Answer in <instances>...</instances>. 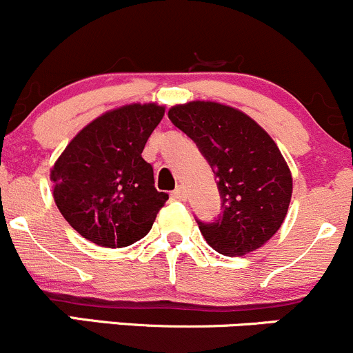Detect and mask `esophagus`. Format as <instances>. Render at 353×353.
<instances>
[{
  "instance_id": "esophagus-1",
  "label": "esophagus",
  "mask_w": 353,
  "mask_h": 353,
  "mask_svg": "<svg viewBox=\"0 0 353 353\" xmlns=\"http://www.w3.org/2000/svg\"><path fill=\"white\" fill-rule=\"evenodd\" d=\"M172 198L177 199V201H184L186 199V191H184L183 186H177L172 191Z\"/></svg>"
}]
</instances>
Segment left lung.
<instances>
[{
	"mask_svg": "<svg viewBox=\"0 0 353 353\" xmlns=\"http://www.w3.org/2000/svg\"><path fill=\"white\" fill-rule=\"evenodd\" d=\"M169 120L216 174L223 213L213 223L198 221L208 245L236 257L269 242L292 194L291 170L269 133L243 111L214 101L172 106Z\"/></svg>",
	"mask_w": 353,
	"mask_h": 353,
	"instance_id": "obj_1",
	"label": "left lung"
}]
</instances>
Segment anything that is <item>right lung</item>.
I'll use <instances>...</instances> for the list:
<instances>
[{"label":"right lung","instance_id":"add662e5","mask_svg":"<svg viewBox=\"0 0 353 353\" xmlns=\"http://www.w3.org/2000/svg\"><path fill=\"white\" fill-rule=\"evenodd\" d=\"M164 111L157 103L106 111L55 161L50 170L55 205L89 242L108 248L139 242L169 199L155 189L154 169L142 157Z\"/></svg>","mask_w":353,"mask_h":353}]
</instances>
